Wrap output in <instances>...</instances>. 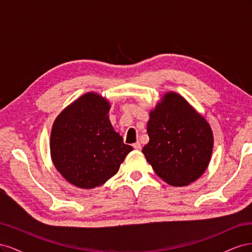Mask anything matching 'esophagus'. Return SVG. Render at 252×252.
Instances as JSON below:
<instances>
[{
	"instance_id": "34e87169",
	"label": "esophagus",
	"mask_w": 252,
	"mask_h": 252,
	"mask_svg": "<svg viewBox=\"0 0 252 252\" xmlns=\"http://www.w3.org/2000/svg\"><path fill=\"white\" fill-rule=\"evenodd\" d=\"M133 148L135 149V150H141L142 149V146H141V143L140 142H136V143H134L133 145Z\"/></svg>"
}]
</instances>
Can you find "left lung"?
Wrapping results in <instances>:
<instances>
[{
  "instance_id": "1",
  "label": "left lung",
  "mask_w": 252,
  "mask_h": 252,
  "mask_svg": "<svg viewBox=\"0 0 252 252\" xmlns=\"http://www.w3.org/2000/svg\"><path fill=\"white\" fill-rule=\"evenodd\" d=\"M147 133L149 142L142 152L167 184L189 185L207 169L213 149L211 127L179 94H164L150 110Z\"/></svg>"
}]
</instances>
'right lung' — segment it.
Here are the masks:
<instances>
[{"mask_svg": "<svg viewBox=\"0 0 252 252\" xmlns=\"http://www.w3.org/2000/svg\"><path fill=\"white\" fill-rule=\"evenodd\" d=\"M109 110L107 98L90 91L61 111L52 124V163L68 183L79 188L104 185L133 149L113 129Z\"/></svg>", "mask_w": 252, "mask_h": 252, "instance_id": "1", "label": "right lung"}]
</instances>
